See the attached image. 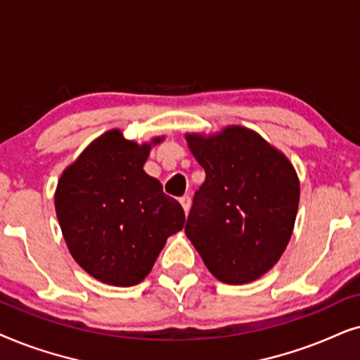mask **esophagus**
<instances>
[{
  "label": "esophagus",
  "instance_id": "obj_1",
  "mask_svg": "<svg viewBox=\"0 0 360 360\" xmlns=\"http://www.w3.org/2000/svg\"><path fill=\"white\" fill-rule=\"evenodd\" d=\"M179 202H181V205H183L184 212L188 214L189 209H191V198H189V195H183V198H179Z\"/></svg>",
  "mask_w": 360,
  "mask_h": 360
}]
</instances>
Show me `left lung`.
I'll return each instance as SVG.
<instances>
[{
	"instance_id": "left-lung-1",
	"label": "left lung",
	"mask_w": 360,
	"mask_h": 360,
	"mask_svg": "<svg viewBox=\"0 0 360 360\" xmlns=\"http://www.w3.org/2000/svg\"><path fill=\"white\" fill-rule=\"evenodd\" d=\"M186 138L205 171L186 236L217 280L250 283L280 260L291 238L300 202L295 167L243 127Z\"/></svg>"
}]
</instances>
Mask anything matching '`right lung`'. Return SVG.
Returning <instances> with one entry per match:
<instances>
[{"label":"right lung","mask_w":360,"mask_h":360,"mask_svg":"<svg viewBox=\"0 0 360 360\" xmlns=\"http://www.w3.org/2000/svg\"><path fill=\"white\" fill-rule=\"evenodd\" d=\"M160 141L155 138L153 145ZM150 148L110 130L57 184L56 214L70 255L103 283H140L167 237L184 227L181 204L143 169Z\"/></svg>","instance_id":"right-lung-1"}]
</instances>
